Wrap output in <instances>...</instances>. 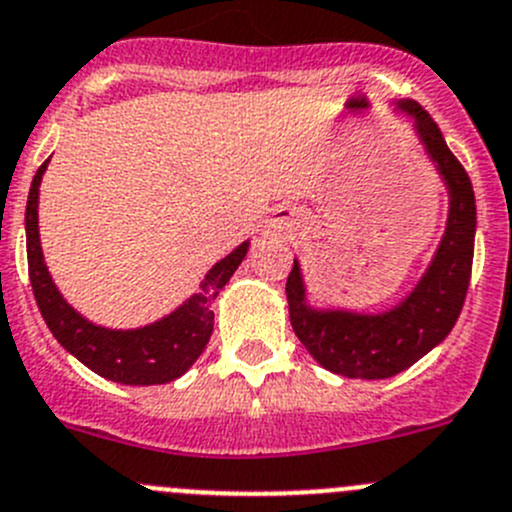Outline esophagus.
<instances>
[{
  "mask_svg": "<svg viewBox=\"0 0 512 512\" xmlns=\"http://www.w3.org/2000/svg\"><path fill=\"white\" fill-rule=\"evenodd\" d=\"M290 217H292L290 210H277L275 215L267 220V227H270V230H275V232L287 230V227H290Z\"/></svg>",
  "mask_w": 512,
  "mask_h": 512,
  "instance_id": "esophagus-1",
  "label": "esophagus"
}]
</instances>
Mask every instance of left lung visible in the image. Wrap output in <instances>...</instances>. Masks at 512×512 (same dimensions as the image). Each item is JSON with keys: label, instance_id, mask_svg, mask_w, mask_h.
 <instances>
[{"label": "left lung", "instance_id": "obj_1", "mask_svg": "<svg viewBox=\"0 0 512 512\" xmlns=\"http://www.w3.org/2000/svg\"><path fill=\"white\" fill-rule=\"evenodd\" d=\"M398 107L415 119V132L438 165L450 195L448 227L428 272L398 307L382 315L310 307L297 260L285 285L292 330L307 352L325 370L355 380L398 375L440 345L458 322L473 270L475 195L468 172L418 102L403 99Z\"/></svg>", "mask_w": 512, "mask_h": 512}]
</instances>
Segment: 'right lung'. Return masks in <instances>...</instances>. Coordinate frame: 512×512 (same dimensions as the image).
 Returning a JSON list of instances; mask_svg holds the SVG:
<instances>
[{
    "instance_id": "obj_1",
    "label": "right lung",
    "mask_w": 512,
    "mask_h": 512,
    "mask_svg": "<svg viewBox=\"0 0 512 512\" xmlns=\"http://www.w3.org/2000/svg\"><path fill=\"white\" fill-rule=\"evenodd\" d=\"M47 162L34 175L32 187H29L27 215H24L29 282H32L34 300L44 322L64 350L72 352L82 365L107 380L119 382V385H162V382L177 380L190 370L192 362L202 355L210 342L212 325H215L212 302L227 285L232 272L245 260L250 242H242L235 252L217 262L202 280L200 292L177 307L172 315L162 317L160 322H152L140 330H107V327L92 325L59 295L44 265L37 205Z\"/></svg>"
}]
</instances>
